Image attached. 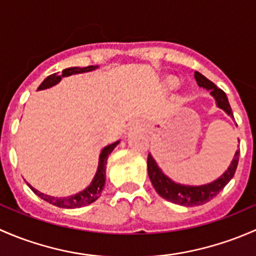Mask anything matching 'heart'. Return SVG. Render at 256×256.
<instances>
[{
  "mask_svg": "<svg viewBox=\"0 0 256 256\" xmlns=\"http://www.w3.org/2000/svg\"><path fill=\"white\" fill-rule=\"evenodd\" d=\"M168 85L170 86V88H175V86L178 85V80H176V78H168Z\"/></svg>",
  "mask_w": 256,
  "mask_h": 256,
  "instance_id": "heart-1",
  "label": "heart"
}]
</instances>
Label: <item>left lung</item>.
<instances>
[{"label": "left lung", "instance_id": "obj_1", "mask_svg": "<svg viewBox=\"0 0 256 256\" xmlns=\"http://www.w3.org/2000/svg\"><path fill=\"white\" fill-rule=\"evenodd\" d=\"M194 78H196L200 88L210 90V94H212L216 98V101H217V106L220 107V108L224 110L230 117H233V112H232L230 106H229L228 98H226V94H224V91L218 88L212 81H210L207 78H204L202 74L197 72V71L194 72ZM239 152H240V150H236L233 162H232L228 170H226L218 180L213 181V182L208 184V185L185 186L174 182V181H171L168 176H165L164 174L162 172V170L158 168L156 162H154V159H152L150 154L148 155L146 162L148 174H149V178L150 181H152V186H154L155 191H156L162 198L168 200V201L172 202V204H181V206H200V204H206V202L210 201L213 197L217 196V194H220V190L224 188L226 184L232 180V178H233L234 174H236V166H238Z\"/></svg>", "mask_w": 256, "mask_h": 256}]
</instances>
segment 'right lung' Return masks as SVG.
Instances as JSON below:
<instances>
[{"label": "right lung", "mask_w": 256, "mask_h": 256, "mask_svg": "<svg viewBox=\"0 0 256 256\" xmlns=\"http://www.w3.org/2000/svg\"><path fill=\"white\" fill-rule=\"evenodd\" d=\"M97 66H94V65H90L88 68H69V69L62 70V75H58V74H52L49 75L43 82L40 84L38 90H44L52 88V86L56 85L62 78H65V76H70L72 74H80V72H85V71H91L94 69H96ZM118 142L116 143L110 144V146L104 148V150L101 152V155H100V162H98V168H97V172L94 175V180H92L91 185H90L88 188L84 190L80 194H75V196H70V197H52L48 196V194H44L42 192L36 191V188L30 186L32 188V191L36 194V196L40 197L42 200L44 201L49 202L50 204L52 206H56L60 208H78L86 206V204H92V202L96 201L100 196H101V192L104 190V178H106V165H107V159H108V155L110 154L114 146H117Z\"/></svg>", "instance_id": "add662e5"}]
</instances>
